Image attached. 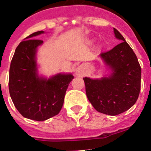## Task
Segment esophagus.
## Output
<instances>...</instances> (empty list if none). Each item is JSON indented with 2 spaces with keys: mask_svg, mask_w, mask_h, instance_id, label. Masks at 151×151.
Listing matches in <instances>:
<instances>
[{
  "mask_svg": "<svg viewBox=\"0 0 151 151\" xmlns=\"http://www.w3.org/2000/svg\"><path fill=\"white\" fill-rule=\"evenodd\" d=\"M76 76H78V77H83V74H84V70H83V66H79L74 71Z\"/></svg>",
  "mask_w": 151,
  "mask_h": 151,
  "instance_id": "obj_1",
  "label": "esophagus"
}]
</instances>
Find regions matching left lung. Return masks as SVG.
I'll return each mask as SVG.
<instances>
[{
    "mask_svg": "<svg viewBox=\"0 0 151 151\" xmlns=\"http://www.w3.org/2000/svg\"><path fill=\"white\" fill-rule=\"evenodd\" d=\"M114 33L121 43L99 55L108 74L101 78L83 77L89 102L98 112L111 116L131 108L141 87V67L135 53L115 28Z\"/></svg>",
    "mask_w": 151,
    "mask_h": 151,
    "instance_id": "1",
    "label": "left lung"
}]
</instances>
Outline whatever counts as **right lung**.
<instances>
[{"label": "right lung", "instance_id": "1", "mask_svg": "<svg viewBox=\"0 0 151 151\" xmlns=\"http://www.w3.org/2000/svg\"><path fill=\"white\" fill-rule=\"evenodd\" d=\"M44 33L35 32L20 42L9 68L12 100L23 117L35 121H45L59 114L68 85L74 79L71 73H59L49 78L39 74L37 52L43 41L32 38Z\"/></svg>", "mask_w": 151, "mask_h": 151}]
</instances>
